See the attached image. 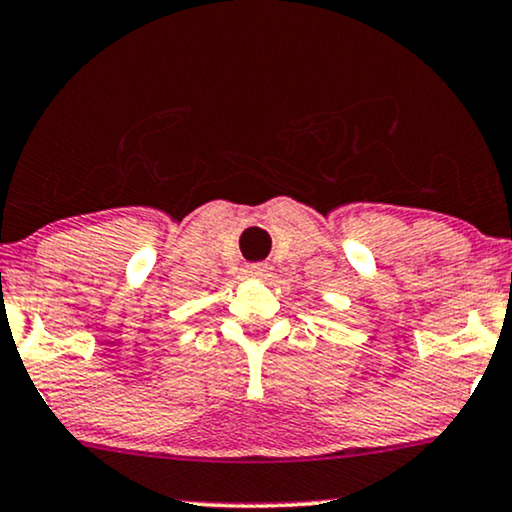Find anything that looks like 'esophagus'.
Masks as SVG:
<instances>
[{
	"label": "esophagus",
	"mask_w": 512,
	"mask_h": 512,
	"mask_svg": "<svg viewBox=\"0 0 512 512\" xmlns=\"http://www.w3.org/2000/svg\"><path fill=\"white\" fill-rule=\"evenodd\" d=\"M270 272H272V265H268V263L244 265V275L254 277V280H265V277H270Z\"/></svg>",
	"instance_id": "34e87169"
}]
</instances>
